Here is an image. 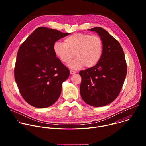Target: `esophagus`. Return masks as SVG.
<instances>
[{
    "label": "esophagus",
    "mask_w": 146,
    "mask_h": 146,
    "mask_svg": "<svg viewBox=\"0 0 146 146\" xmlns=\"http://www.w3.org/2000/svg\"><path fill=\"white\" fill-rule=\"evenodd\" d=\"M70 74H75V73H76V72H75V71H73V70H70Z\"/></svg>",
    "instance_id": "34e87169"
}]
</instances>
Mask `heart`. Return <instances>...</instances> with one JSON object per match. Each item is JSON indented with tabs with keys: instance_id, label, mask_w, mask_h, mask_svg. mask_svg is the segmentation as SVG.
<instances>
[{
	"instance_id": "1",
	"label": "heart",
	"mask_w": 146,
	"mask_h": 146,
	"mask_svg": "<svg viewBox=\"0 0 146 146\" xmlns=\"http://www.w3.org/2000/svg\"><path fill=\"white\" fill-rule=\"evenodd\" d=\"M53 50L64 63H68L76 56L68 66L76 70L85 65L87 68L96 66L102 57L103 44L100 38L97 36L76 33L65 38L64 43L56 41Z\"/></svg>"
}]
</instances>
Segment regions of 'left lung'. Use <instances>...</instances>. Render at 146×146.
<instances>
[{"instance_id":"8db88e82","label":"left lung","mask_w":146,"mask_h":146,"mask_svg":"<svg viewBox=\"0 0 146 146\" xmlns=\"http://www.w3.org/2000/svg\"><path fill=\"white\" fill-rule=\"evenodd\" d=\"M98 34L103 44L102 57L94 67L79 72L80 95L88 105L101 107L118 96L127 72L125 54L118 41L101 27L88 29Z\"/></svg>"}]
</instances>
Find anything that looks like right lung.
<instances>
[{
	"label": "right lung",
	"mask_w": 146,
	"mask_h": 146,
	"mask_svg": "<svg viewBox=\"0 0 146 146\" xmlns=\"http://www.w3.org/2000/svg\"><path fill=\"white\" fill-rule=\"evenodd\" d=\"M69 33L38 27L20 46L14 69L15 80L25 100L37 108H48L58 99L62 83L70 72L56 57L55 42Z\"/></svg>",
	"instance_id": "right-lung-1"
}]
</instances>
